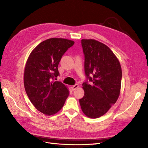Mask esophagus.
Listing matches in <instances>:
<instances>
[{
	"label": "esophagus",
	"mask_w": 148,
	"mask_h": 148,
	"mask_svg": "<svg viewBox=\"0 0 148 148\" xmlns=\"http://www.w3.org/2000/svg\"><path fill=\"white\" fill-rule=\"evenodd\" d=\"M78 87H79V85L78 84H75V85H73V86H72L71 87V89L72 91H74V90H75L76 89H77Z\"/></svg>",
	"instance_id": "1"
}]
</instances>
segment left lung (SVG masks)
<instances>
[{"mask_svg":"<svg viewBox=\"0 0 148 148\" xmlns=\"http://www.w3.org/2000/svg\"><path fill=\"white\" fill-rule=\"evenodd\" d=\"M84 54V71L89 81L83 83L84 95L79 99L88 117L99 118L117 102L122 82V68L114 52L95 39L82 40ZM92 76L91 77L89 76Z\"/></svg>","mask_w":148,"mask_h":148,"instance_id":"obj_1","label":"left lung"}]
</instances>
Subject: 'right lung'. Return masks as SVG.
I'll return each mask as SVG.
<instances>
[{
  "label": "right lung",
  "mask_w": 148,
  "mask_h": 148,
  "mask_svg": "<svg viewBox=\"0 0 148 148\" xmlns=\"http://www.w3.org/2000/svg\"><path fill=\"white\" fill-rule=\"evenodd\" d=\"M75 42L64 38L45 40L29 54L24 71V86L31 103L47 115L58 112L69 95V89L53 79L59 75L61 58Z\"/></svg>",
  "instance_id": "1"
}]
</instances>
